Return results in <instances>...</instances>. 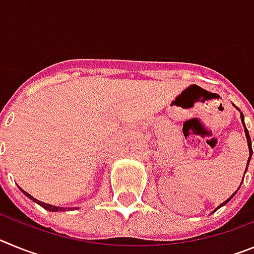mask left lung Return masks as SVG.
Instances as JSON below:
<instances>
[{
    "label": "left lung",
    "instance_id": "8db88e82",
    "mask_svg": "<svg viewBox=\"0 0 254 254\" xmlns=\"http://www.w3.org/2000/svg\"><path fill=\"white\" fill-rule=\"evenodd\" d=\"M238 111H239V109H238ZM239 112H241V111H239ZM241 120H242V123H243L244 132H246V137H247V143H248V149H250V158H248V161H247V168H246V172H247V169H248V165H250L251 158H252V154H253V151H252V141H251V137H250V132H248V129H247V127H246V123H244V116H243V113H241ZM246 172H244V174H246ZM243 178H244V177H243ZM242 183H243V179H242ZM242 183H241V186H242ZM241 186H239V188H241ZM239 188H238V190H239ZM238 190H235L234 193H233L232 196L229 197V198L226 199V201H224V202L221 203V205H219V206H217V207L215 208V210L212 211V212H215V211H216V210H219V208L221 207V206L226 205V203H228L229 201H230V199H232L233 197L235 196V193H237V192H238Z\"/></svg>",
    "mask_w": 254,
    "mask_h": 254
}]
</instances>
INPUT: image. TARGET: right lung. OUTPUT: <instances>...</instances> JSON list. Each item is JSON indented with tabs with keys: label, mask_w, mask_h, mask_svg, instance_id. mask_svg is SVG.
<instances>
[{
	"label": "right lung",
	"mask_w": 254,
	"mask_h": 254,
	"mask_svg": "<svg viewBox=\"0 0 254 254\" xmlns=\"http://www.w3.org/2000/svg\"><path fill=\"white\" fill-rule=\"evenodd\" d=\"M20 190H21V188H20ZM21 192H22V193H24V194H25V196L28 197V198L33 199V201H34L35 203H38V205H40L43 208H46V210L52 211V212H58V211H67L66 207H61V206H53V205H49V203L42 202V201H39V199L34 198V197L31 196V194H29L28 192H25V190H21ZM75 208H77V207H75ZM68 210H73V207H68Z\"/></svg>",
	"instance_id": "add662e5"
}]
</instances>
